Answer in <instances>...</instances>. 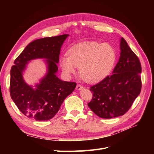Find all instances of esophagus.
<instances>
[{
	"label": "esophagus",
	"instance_id": "1",
	"mask_svg": "<svg viewBox=\"0 0 154 154\" xmlns=\"http://www.w3.org/2000/svg\"><path fill=\"white\" fill-rule=\"evenodd\" d=\"M83 89V87L82 85H81L79 84H77V86H76V89L77 90H81Z\"/></svg>",
	"mask_w": 154,
	"mask_h": 154
}]
</instances>
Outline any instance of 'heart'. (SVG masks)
Here are the masks:
<instances>
[{"label": "heart", "instance_id": "1", "mask_svg": "<svg viewBox=\"0 0 154 154\" xmlns=\"http://www.w3.org/2000/svg\"><path fill=\"white\" fill-rule=\"evenodd\" d=\"M116 61V51L107 43L83 42L69 51V56L64 55L60 65L66 75L75 74L80 67L83 79L88 83H97L104 79L112 70Z\"/></svg>", "mask_w": 154, "mask_h": 154}]
</instances>
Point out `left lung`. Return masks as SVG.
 Returning a JSON list of instances; mask_svg holds the SVG:
<instances>
[{
	"instance_id": "left-lung-1",
	"label": "left lung",
	"mask_w": 154,
	"mask_h": 154,
	"mask_svg": "<svg viewBox=\"0 0 154 154\" xmlns=\"http://www.w3.org/2000/svg\"><path fill=\"white\" fill-rule=\"evenodd\" d=\"M141 73L138 56L122 38L120 56L112 74L90 87L93 94L88 106L102 119L124 115L141 91Z\"/></svg>"
}]
</instances>
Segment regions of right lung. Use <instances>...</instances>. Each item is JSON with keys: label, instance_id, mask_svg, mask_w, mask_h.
Masks as SVG:
<instances>
[{"label": "right lung", "instance_id": "add662e5", "mask_svg": "<svg viewBox=\"0 0 154 154\" xmlns=\"http://www.w3.org/2000/svg\"><path fill=\"white\" fill-rule=\"evenodd\" d=\"M68 36L44 38L29 44L14 61L11 69L10 94L20 111L35 120L51 119L77 83L61 81L56 77L62 44ZM36 58L47 60L48 71L41 83L34 88L28 86L22 77V72L29 60Z\"/></svg>", "mask_w": 154, "mask_h": 154}]
</instances>
